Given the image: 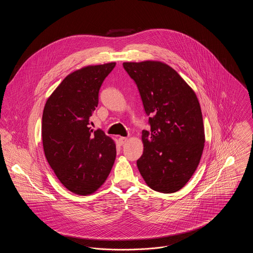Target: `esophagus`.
Returning <instances> with one entry per match:
<instances>
[{
    "label": "esophagus",
    "instance_id": "34e87169",
    "mask_svg": "<svg viewBox=\"0 0 253 253\" xmlns=\"http://www.w3.org/2000/svg\"><path fill=\"white\" fill-rule=\"evenodd\" d=\"M119 141H120V144L124 145L127 141H128V137H123V136H121L120 138H119Z\"/></svg>",
    "mask_w": 253,
    "mask_h": 253
}]
</instances>
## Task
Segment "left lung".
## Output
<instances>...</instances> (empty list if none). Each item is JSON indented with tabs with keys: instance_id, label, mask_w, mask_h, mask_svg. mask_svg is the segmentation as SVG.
<instances>
[{
	"instance_id": "left-lung-1",
	"label": "left lung",
	"mask_w": 253,
	"mask_h": 253,
	"mask_svg": "<svg viewBox=\"0 0 253 253\" xmlns=\"http://www.w3.org/2000/svg\"><path fill=\"white\" fill-rule=\"evenodd\" d=\"M138 88L151 129L142 131L143 155L136 161L154 191H179L197 168L205 143L197 96L174 69L161 61L124 62Z\"/></svg>"
}]
</instances>
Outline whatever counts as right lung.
I'll return each mask as SVG.
<instances>
[{
	"label": "right lung",
	"mask_w": 253,
	"mask_h": 253,
	"mask_svg": "<svg viewBox=\"0 0 253 253\" xmlns=\"http://www.w3.org/2000/svg\"><path fill=\"white\" fill-rule=\"evenodd\" d=\"M116 62L90 65L68 75L49 96L42 113L44 155L60 183L87 195L105 182L114 165V140L89 127L98 93Z\"/></svg>",
	"instance_id": "right-lung-1"
}]
</instances>
